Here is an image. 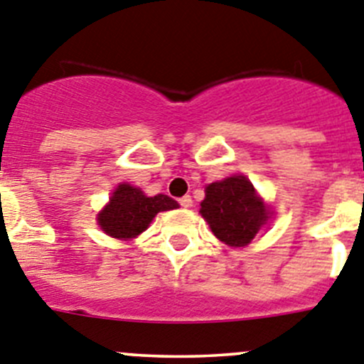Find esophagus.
<instances>
[{"mask_svg": "<svg viewBox=\"0 0 364 364\" xmlns=\"http://www.w3.org/2000/svg\"><path fill=\"white\" fill-rule=\"evenodd\" d=\"M179 204H181L183 208H190V206H192V197H190V196L181 197V199H179Z\"/></svg>", "mask_w": 364, "mask_h": 364, "instance_id": "1", "label": "esophagus"}]
</instances>
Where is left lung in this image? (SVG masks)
I'll use <instances>...</instances> for the list:
<instances>
[{
    "label": "left lung",
    "mask_w": 364,
    "mask_h": 364,
    "mask_svg": "<svg viewBox=\"0 0 364 364\" xmlns=\"http://www.w3.org/2000/svg\"><path fill=\"white\" fill-rule=\"evenodd\" d=\"M200 211L213 235L229 247L249 245L272 217V208L245 176H231L206 186Z\"/></svg>",
    "instance_id": "8db88e82"
}]
</instances>
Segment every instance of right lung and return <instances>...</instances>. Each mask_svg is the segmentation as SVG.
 Here are the masks:
<instances>
[{
	"mask_svg": "<svg viewBox=\"0 0 364 364\" xmlns=\"http://www.w3.org/2000/svg\"><path fill=\"white\" fill-rule=\"evenodd\" d=\"M179 204L168 196L147 197L136 186L122 183L114 190L110 203L97 213V224L112 238L132 240L146 231L160 211L176 210Z\"/></svg>",
	"mask_w": 364,
	"mask_h": 364,
	"instance_id": "1",
	"label": "right lung"
}]
</instances>
